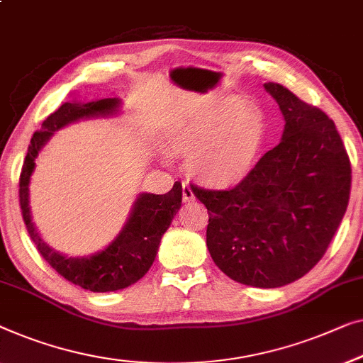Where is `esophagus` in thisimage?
Wrapping results in <instances>:
<instances>
[{"label": "esophagus", "instance_id": "obj_1", "mask_svg": "<svg viewBox=\"0 0 363 363\" xmlns=\"http://www.w3.org/2000/svg\"><path fill=\"white\" fill-rule=\"evenodd\" d=\"M182 194H183V201H193V199H194V193H193L191 186L188 185V183H183Z\"/></svg>", "mask_w": 363, "mask_h": 363}]
</instances>
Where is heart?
<instances>
[{"label": "heart", "instance_id": "1", "mask_svg": "<svg viewBox=\"0 0 363 363\" xmlns=\"http://www.w3.org/2000/svg\"><path fill=\"white\" fill-rule=\"evenodd\" d=\"M267 135L265 114L239 99L213 103L173 125L169 147L185 157L191 175L204 185L229 188L254 169Z\"/></svg>", "mask_w": 363, "mask_h": 363}]
</instances>
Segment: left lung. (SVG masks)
<instances>
[{
    "label": "left lung",
    "mask_w": 363,
    "mask_h": 363,
    "mask_svg": "<svg viewBox=\"0 0 363 363\" xmlns=\"http://www.w3.org/2000/svg\"><path fill=\"white\" fill-rule=\"evenodd\" d=\"M285 118L281 143L229 190H191L208 209L206 245L234 281L278 288L328 250L349 204L352 169L333 119L280 83H265Z\"/></svg>",
    "instance_id": "8db88e82"
}]
</instances>
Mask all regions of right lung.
I'll list each match as a JSON object with an SVG mask.
<instances>
[{"mask_svg":"<svg viewBox=\"0 0 363 363\" xmlns=\"http://www.w3.org/2000/svg\"><path fill=\"white\" fill-rule=\"evenodd\" d=\"M118 106V98L62 104L42 123V129L34 133L19 175L21 213L30 239L34 240L40 255L65 280L94 293L123 290L140 280L149 272L159 250L162 235L169 229L173 216L182 206V183L175 182L172 190L165 194H140L134 203L128 224L106 249L91 257L73 259L50 249L35 230L30 220L29 180L35 165V157L55 130L82 118L106 116L116 111Z\"/></svg>","mask_w":363,"mask_h":363,"instance_id":"1","label":"right lung"}]
</instances>
